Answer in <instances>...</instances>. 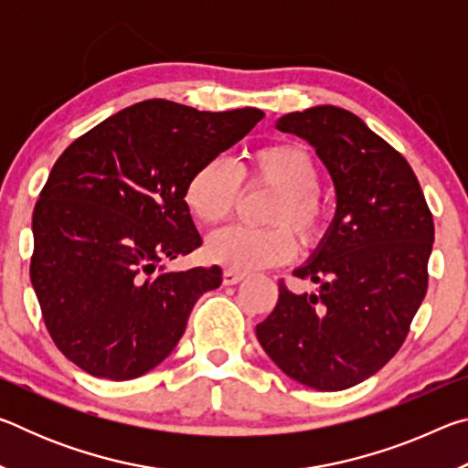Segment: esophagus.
<instances>
[{"label":"esophagus","mask_w":468,"mask_h":468,"mask_svg":"<svg viewBox=\"0 0 468 468\" xmlns=\"http://www.w3.org/2000/svg\"><path fill=\"white\" fill-rule=\"evenodd\" d=\"M243 281V274L241 272H235V271H225V274H223V282L227 284V287H231V284H237V282H241Z\"/></svg>","instance_id":"esophagus-1"}]
</instances>
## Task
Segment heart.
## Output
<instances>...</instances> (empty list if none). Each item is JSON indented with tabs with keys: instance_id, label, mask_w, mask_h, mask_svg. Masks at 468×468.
Returning <instances> with one entry per match:
<instances>
[{
	"instance_id": "b5f03b06",
	"label": "heart",
	"mask_w": 468,
	"mask_h": 468,
	"mask_svg": "<svg viewBox=\"0 0 468 468\" xmlns=\"http://www.w3.org/2000/svg\"><path fill=\"white\" fill-rule=\"evenodd\" d=\"M320 163L301 142H272L251 150L235 167L223 156L206 158L187 177L184 202L189 215L217 225L231 215L245 187L274 189L266 229L227 227L206 241L210 262L235 272H253L289 262L297 250L318 245L330 225V204L320 194Z\"/></svg>"
}]
</instances>
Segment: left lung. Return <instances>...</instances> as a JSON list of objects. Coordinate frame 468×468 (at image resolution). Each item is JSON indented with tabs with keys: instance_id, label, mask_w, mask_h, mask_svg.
Here are the masks:
<instances>
[{
	"instance_id": "left-lung-1",
	"label": "left lung",
	"mask_w": 468,
	"mask_h": 468,
	"mask_svg": "<svg viewBox=\"0 0 468 468\" xmlns=\"http://www.w3.org/2000/svg\"><path fill=\"white\" fill-rule=\"evenodd\" d=\"M281 132L305 138L336 186V217L312 262L292 276L320 282L279 301L256 326L260 345L299 384L336 392L382 369L405 343L427 292L433 217L407 158L351 111L289 113Z\"/></svg>"
}]
</instances>
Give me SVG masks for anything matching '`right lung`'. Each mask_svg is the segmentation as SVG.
<instances>
[{"label": "right lung", "mask_w": 468, "mask_h": 468, "mask_svg": "<svg viewBox=\"0 0 468 468\" xmlns=\"http://www.w3.org/2000/svg\"><path fill=\"white\" fill-rule=\"evenodd\" d=\"M262 117L144 101L82 133L53 165L33 212L30 281L55 346L86 374L122 382L156 367L196 301L220 287L218 266L156 264L200 248L186 181Z\"/></svg>", "instance_id": "1"}]
</instances>
